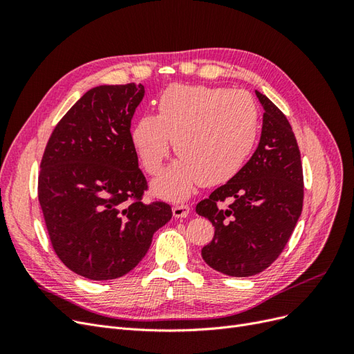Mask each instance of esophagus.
Returning <instances> with one entry per match:
<instances>
[{"label":"esophagus","instance_id":"obj_1","mask_svg":"<svg viewBox=\"0 0 354 354\" xmlns=\"http://www.w3.org/2000/svg\"><path fill=\"white\" fill-rule=\"evenodd\" d=\"M189 211H190L189 205H186V203L177 202V203H174V207H173V216L177 217V218L187 217L189 216Z\"/></svg>","mask_w":354,"mask_h":354}]
</instances>
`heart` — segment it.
Here are the masks:
<instances>
[{
    "label": "heart",
    "instance_id": "b5f03b06",
    "mask_svg": "<svg viewBox=\"0 0 354 354\" xmlns=\"http://www.w3.org/2000/svg\"><path fill=\"white\" fill-rule=\"evenodd\" d=\"M156 116L145 115L131 131L134 151L147 174L156 176L169 155H180L153 185L171 199L195 186L226 183L246 164L259 134V111L242 90L174 84L160 94Z\"/></svg>",
    "mask_w": 354,
    "mask_h": 354
}]
</instances>
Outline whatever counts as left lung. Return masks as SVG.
Listing matches in <instances>:
<instances>
[{
	"mask_svg": "<svg viewBox=\"0 0 354 354\" xmlns=\"http://www.w3.org/2000/svg\"><path fill=\"white\" fill-rule=\"evenodd\" d=\"M255 94L264 109L259 147L236 176L196 205L216 229L202 248L203 261L234 277L259 274L281 255L304 198L301 155L291 124L272 100ZM226 198L232 202L226 210L216 207Z\"/></svg>",
	"mask_w": 354,
	"mask_h": 354,
	"instance_id": "8db88e82",
	"label": "left lung"
}]
</instances>
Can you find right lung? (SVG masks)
<instances>
[{
    "label": "right lung",
    "instance_id": "obj_1",
    "mask_svg": "<svg viewBox=\"0 0 354 354\" xmlns=\"http://www.w3.org/2000/svg\"><path fill=\"white\" fill-rule=\"evenodd\" d=\"M142 84L99 85L62 118L42 155L38 201L53 250L68 269L111 281L142 261L173 211L142 201L147 181L131 142Z\"/></svg>",
    "mask_w": 354,
    "mask_h": 354
}]
</instances>
